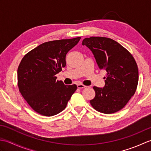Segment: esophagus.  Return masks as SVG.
Returning a JSON list of instances; mask_svg holds the SVG:
<instances>
[{
	"instance_id": "1",
	"label": "esophagus",
	"mask_w": 151,
	"mask_h": 151,
	"mask_svg": "<svg viewBox=\"0 0 151 151\" xmlns=\"http://www.w3.org/2000/svg\"><path fill=\"white\" fill-rule=\"evenodd\" d=\"M86 87V86H84V84H77V88L78 89H83V88H85Z\"/></svg>"
}]
</instances>
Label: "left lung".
Masks as SVG:
<instances>
[{"instance_id": "1", "label": "left lung", "mask_w": 151, "mask_h": 151, "mask_svg": "<svg viewBox=\"0 0 151 151\" xmlns=\"http://www.w3.org/2000/svg\"><path fill=\"white\" fill-rule=\"evenodd\" d=\"M82 44L92 51L99 69L107 72L104 87H93L92 107L106 114L121 110L137 89L139 73L135 59L129 50L108 37L85 38Z\"/></svg>"}]
</instances>
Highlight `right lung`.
<instances>
[{"instance_id":"right-lung-1","label":"right lung","mask_w":151,"mask_h":151,"mask_svg":"<svg viewBox=\"0 0 151 151\" xmlns=\"http://www.w3.org/2000/svg\"><path fill=\"white\" fill-rule=\"evenodd\" d=\"M81 37L54 40L41 44L25 54L17 69V86L21 94L37 113L52 116L66 108L77 89L65 86L56 75L65 67L67 53Z\"/></svg>"}]
</instances>
